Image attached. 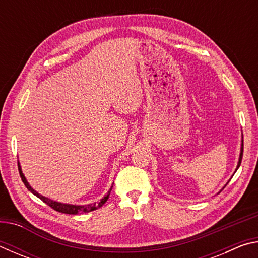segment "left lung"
<instances>
[{
	"mask_svg": "<svg viewBox=\"0 0 258 258\" xmlns=\"http://www.w3.org/2000/svg\"><path fill=\"white\" fill-rule=\"evenodd\" d=\"M242 155H243V137H242V140H241V149H240V156H239V161H238V166L237 168H235V172H237V169L239 168L240 164H241V160H242ZM228 184V183H226ZM225 184V185H226Z\"/></svg>",
	"mask_w": 258,
	"mask_h": 258,
	"instance_id": "obj_1",
	"label": "left lung"
}]
</instances>
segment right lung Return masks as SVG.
I'll list each match as a JSON object with an SVG mask.
<instances>
[{"mask_svg": "<svg viewBox=\"0 0 258 258\" xmlns=\"http://www.w3.org/2000/svg\"><path fill=\"white\" fill-rule=\"evenodd\" d=\"M18 169H19V174H20V177H21V181L24 182V184L26 185V187L32 192L33 195L36 196V197L40 198L42 202H44L46 205H49L51 208H53L54 211L56 212H60V213H64V214H73V215H76V214H83V213H89V212H92L95 211V209H98L100 207L103 206V204L107 202L108 198H109V195H110V191L112 189V186L110 187V190L108 191V195L104 196V197L100 200L99 203H94V204H89V205H71V204H62V203H58V202H54V200H51L49 198L44 197V196H42L38 194V192L35 191L32 186L29 185V183L26 180L25 175L23 174V171H21V167H20V164L18 161Z\"/></svg>", "mask_w": 258, "mask_h": 258, "instance_id": "1", "label": "right lung"}]
</instances>
